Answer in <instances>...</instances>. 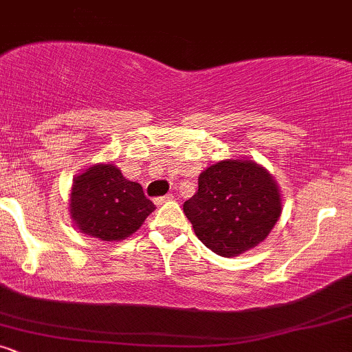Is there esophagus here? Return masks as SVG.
I'll list each match as a JSON object with an SVG mask.
<instances>
[{
  "label": "esophagus",
  "instance_id": "34e87169",
  "mask_svg": "<svg viewBox=\"0 0 352 352\" xmlns=\"http://www.w3.org/2000/svg\"><path fill=\"white\" fill-rule=\"evenodd\" d=\"M172 199H173L172 193H167V195H164V197H157V199H153V201H155V205H162V204H165V201H168Z\"/></svg>",
  "mask_w": 352,
  "mask_h": 352
}]
</instances>
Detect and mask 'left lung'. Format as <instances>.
Instances as JSON below:
<instances>
[{
  "label": "left lung",
  "instance_id": "8db88e82",
  "mask_svg": "<svg viewBox=\"0 0 352 352\" xmlns=\"http://www.w3.org/2000/svg\"><path fill=\"white\" fill-rule=\"evenodd\" d=\"M195 235L220 256H236L263 241L281 213L276 184L252 160H223L199 177L184 204Z\"/></svg>",
  "mask_w": 352,
  "mask_h": 352
}]
</instances>
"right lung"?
I'll return each mask as SVG.
<instances>
[{
  "label": "right lung",
  "mask_w": 352,
  "mask_h": 352,
  "mask_svg": "<svg viewBox=\"0 0 352 352\" xmlns=\"http://www.w3.org/2000/svg\"><path fill=\"white\" fill-rule=\"evenodd\" d=\"M153 208L142 185L125 179L114 164L87 168L72 185V220L80 232L99 240H124L140 228Z\"/></svg>",
  "instance_id": "1"
}]
</instances>
